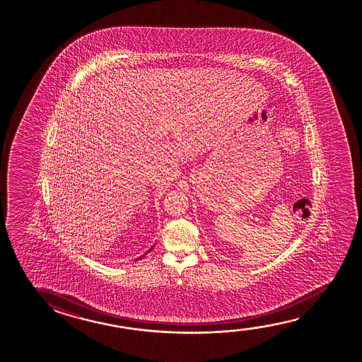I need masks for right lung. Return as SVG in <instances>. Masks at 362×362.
Segmentation results:
<instances>
[{
  "instance_id": "right-lung-1",
  "label": "right lung",
  "mask_w": 362,
  "mask_h": 362,
  "mask_svg": "<svg viewBox=\"0 0 362 362\" xmlns=\"http://www.w3.org/2000/svg\"><path fill=\"white\" fill-rule=\"evenodd\" d=\"M153 247H154V246H152V247L149 248L148 251H147V252L144 253V255H147V253L151 252V251H152V250H153ZM144 256H141V257L136 258V259H134V261H139V259H141V258L144 257Z\"/></svg>"
}]
</instances>
